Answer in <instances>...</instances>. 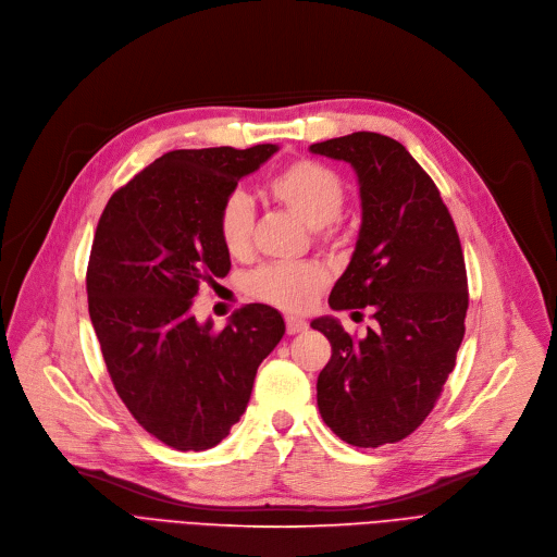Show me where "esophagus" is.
<instances>
[{
	"instance_id": "1",
	"label": "esophagus",
	"mask_w": 557,
	"mask_h": 557,
	"mask_svg": "<svg viewBox=\"0 0 557 557\" xmlns=\"http://www.w3.org/2000/svg\"><path fill=\"white\" fill-rule=\"evenodd\" d=\"M301 331H307V322L301 320V318L288 315V318H286V333H288V335H295V333H301Z\"/></svg>"
}]
</instances>
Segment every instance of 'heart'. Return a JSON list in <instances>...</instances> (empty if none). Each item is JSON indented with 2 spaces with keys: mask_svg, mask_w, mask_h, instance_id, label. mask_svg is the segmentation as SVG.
<instances>
[{
  "mask_svg": "<svg viewBox=\"0 0 557 557\" xmlns=\"http://www.w3.org/2000/svg\"><path fill=\"white\" fill-rule=\"evenodd\" d=\"M269 190L277 205L315 231L333 224L346 201V184L339 173L313 160H299L280 171ZM252 222L256 211L250 197L242 190L231 193L220 209V237L231 256L244 258L250 250ZM324 284L326 273L315 262L269 264L246 280L252 297L284 311L309 309Z\"/></svg>",
  "mask_w": 557,
  "mask_h": 557,
  "instance_id": "obj_1",
  "label": "heart"
}]
</instances>
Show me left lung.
Returning <instances> with one entry per match:
<instances>
[{
    "mask_svg": "<svg viewBox=\"0 0 557 557\" xmlns=\"http://www.w3.org/2000/svg\"><path fill=\"white\" fill-rule=\"evenodd\" d=\"M309 150L350 164L360 184L356 250L329 305L375 320L362 339L331 315L311 322L333 350L318 407L337 437L377 448L426 420L455 367L469 309L462 246L437 186L399 141L360 131Z\"/></svg>",
    "mask_w": 557,
    "mask_h": 557,
    "instance_id": "8db88e82",
    "label": "left lung"
}]
</instances>
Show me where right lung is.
<instances>
[{
  "label": "right lung",
  "mask_w": 557,
  "mask_h": 557,
  "mask_svg": "<svg viewBox=\"0 0 557 557\" xmlns=\"http://www.w3.org/2000/svg\"><path fill=\"white\" fill-rule=\"evenodd\" d=\"M277 148L171 150L113 193L95 231L88 313L109 375L133 418L177 450L228 435L286 329L267 305L235 311L222 331L193 315L199 284L231 271L224 199Z\"/></svg>",
  "instance_id": "right-lung-1"
}]
</instances>
